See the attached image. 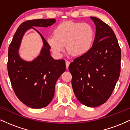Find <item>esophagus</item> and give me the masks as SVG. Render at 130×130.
Segmentation results:
<instances>
[{"label": "esophagus", "mask_w": 130, "mask_h": 130, "mask_svg": "<svg viewBox=\"0 0 130 130\" xmlns=\"http://www.w3.org/2000/svg\"><path fill=\"white\" fill-rule=\"evenodd\" d=\"M70 64V61L66 60V62H65V65H66V68H68V67H69Z\"/></svg>", "instance_id": "obj_1"}]
</instances>
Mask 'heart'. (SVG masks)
<instances>
[{"mask_svg": "<svg viewBox=\"0 0 130 130\" xmlns=\"http://www.w3.org/2000/svg\"><path fill=\"white\" fill-rule=\"evenodd\" d=\"M94 38L95 31L90 24L68 21L55 27L53 35L47 38V43L58 57L62 56L65 45L70 54L74 57H81L91 50Z\"/></svg>", "mask_w": 130, "mask_h": 130, "instance_id": "obj_1", "label": "heart"}]
</instances>
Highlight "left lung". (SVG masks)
<instances>
[{
	"instance_id": "1",
	"label": "left lung",
	"mask_w": 130,
	"mask_h": 130,
	"mask_svg": "<svg viewBox=\"0 0 130 130\" xmlns=\"http://www.w3.org/2000/svg\"><path fill=\"white\" fill-rule=\"evenodd\" d=\"M92 48L69 65L71 84L77 99L88 107L99 106L111 95L120 72L121 50L112 29L95 17Z\"/></svg>"
}]
</instances>
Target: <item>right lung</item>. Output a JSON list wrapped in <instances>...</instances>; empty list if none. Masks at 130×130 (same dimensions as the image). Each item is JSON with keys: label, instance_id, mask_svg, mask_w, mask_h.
Returning a JSON list of instances; mask_svg holds the SVG:
<instances>
[{"label": "right lung", "instance_id": "right-lung-1", "mask_svg": "<svg viewBox=\"0 0 130 130\" xmlns=\"http://www.w3.org/2000/svg\"><path fill=\"white\" fill-rule=\"evenodd\" d=\"M56 21L54 19H39L22 22L9 46L7 68L11 86L19 100L30 108H43L50 103L57 80L66 70L65 60H54L51 56V48L46 40L33 27H47ZM30 28L40 34L43 46L39 56L28 62L20 58L19 50L23 35Z\"/></svg>", "mask_w": 130, "mask_h": 130}]
</instances>
